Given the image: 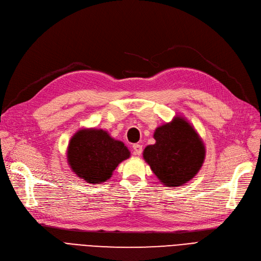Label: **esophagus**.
Wrapping results in <instances>:
<instances>
[{
	"instance_id": "obj_1",
	"label": "esophagus",
	"mask_w": 261,
	"mask_h": 261,
	"mask_svg": "<svg viewBox=\"0 0 261 261\" xmlns=\"http://www.w3.org/2000/svg\"><path fill=\"white\" fill-rule=\"evenodd\" d=\"M132 148H133V151H134L135 155H141L142 154V151H143V146L142 145L134 144Z\"/></svg>"
}]
</instances>
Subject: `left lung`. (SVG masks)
<instances>
[{"label":"left lung","mask_w":261,"mask_h":261,"mask_svg":"<svg viewBox=\"0 0 261 261\" xmlns=\"http://www.w3.org/2000/svg\"><path fill=\"white\" fill-rule=\"evenodd\" d=\"M155 144L148 145L143 158L166 187H179L201 169L206 150L197 130L187 119L176 115L154 131Z\"/></svg>","instance_id":"1"}]
</instances>
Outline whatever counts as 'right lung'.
I'll return each instance as SVG.
<instances>
[{
	"mask_svg": "<svg viewBox=\"0 0 261 261\" xmlns=\"http://www.w3.org/2000/svg\"><path fill=\"white\" fill-rule=\"evenodd\" d=\"M130 158L129 149L102 129L78 130L68 143V166L80 179L90 184L108 181L119 164Z\"/></svg>",
	"mask_w": 261,
	"mask_h": 261,
	"instance_id": "add662e5",
	"label": "right lung"
}]
</instances>
